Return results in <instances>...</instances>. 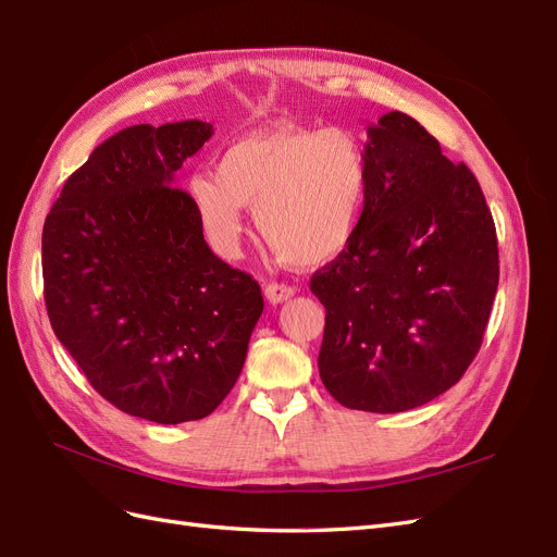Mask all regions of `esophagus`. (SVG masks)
Instances as JSON below:
<instances>
[{
    "instance_id": "obj_1",
    "label": "esophagus",
    "mask_w": 557,
    "mask_h": 557,
    "mask_svg": "<svg viewBox=\"0 0 557 557\" xmlns=\"http://www.w3.org/2000/svg\"><path fill=\"white\" fill-rule=\"evenodd\" d=\"M295 295L293 285H285V283H269L264 288V297L269 305H281V301L290 299Z\"/></svg>"
}]
</instances>
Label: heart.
Segmentation results:
<instances>
[{"mask_svg":"<svg viewBox=\"0 0 557 557\" xmlns=\"http://www.w3.org/2000/svg\"><path fill=\"white\" fill-rule=\"evenodd\" d=\"M369 156L356 132L281 123L232 141L213 172L188 178V197L211 246L234 258L244 209H256L262 239L278 258L320 267L339 258L360 225Z\"/></svg>","mask_w":557,"mask_h":557,"instance_id":"b5f03b06","label":"heart"}]
</instances>
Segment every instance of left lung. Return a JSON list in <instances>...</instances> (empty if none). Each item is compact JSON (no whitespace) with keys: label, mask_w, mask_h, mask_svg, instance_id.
Returning a JSON list of instances; mask_svg holds the SVG:
<instances>
[{"label":"left lung","mask_w":557,"mask_h":557,"mask_svg":"<svg viewBox=\"0 0 557 557\" xmlns=\"http://www.w3.org/2000/svg\"><path fill=\"white\" fill-rule=\"evenodd\" d=\"M369 195L356 237L311 276L325 307L318 372L348 409L399 413L458 383L499 281L481 185L401 111L367 127Z\"/></svg>","instance_id":"1"}]
</instances>
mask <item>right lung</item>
Masks as SVG:
<instances>
[{
  "mask_svg": "<svg viewBox=\"0 0 557 557\" xmlns=\"http://www.w3.org/2000/svg\"><path fill=\"white\" fill-rule=\"evenodd\" d=\"M211 123L132 125L66 178L41 237L60 344L121 411L160 425L209 416L237 383L264 301L205 242L185 158Z\"/></svg>",
  "mask_w": 557,
  "mask_h": 557,
  "instance_id": "add662e5",
  "label": "right lung"
}]
</instances>
